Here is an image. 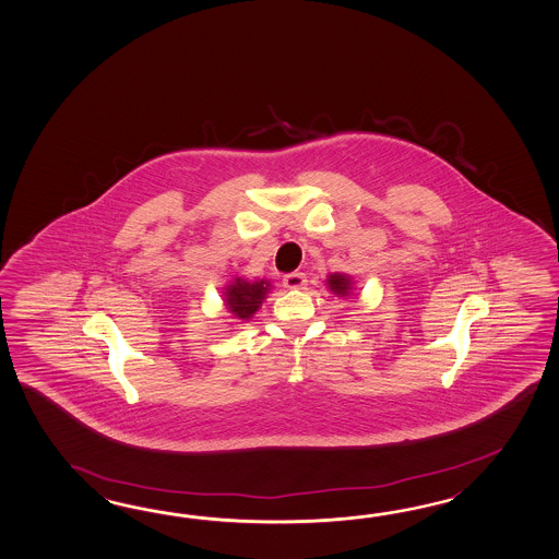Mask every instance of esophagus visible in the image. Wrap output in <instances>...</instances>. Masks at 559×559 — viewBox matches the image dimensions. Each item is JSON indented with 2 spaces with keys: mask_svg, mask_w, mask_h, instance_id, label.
Returning a JSON list of instances; mask_svg holds the SVG:
<instances>
[{
  "mask_svg": "<svg viewBox=\"0 0 559 559\" xmlns=\"http://www.w3.org/2000/svg\"><path fill=\"white\" fill-rule=\"evenodd\" d=\"M283 285H285L286 288H305V286H307V276L302 273L285 274Z\"/></svg>",
  "mask_w": 559,
  "mask_h": 559,
  "instance_id": "1",
  "label": "esophagus"
}]
</instances>
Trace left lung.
<instances>
[{"instance_id":"left-lung-1","label":"left lung","mask_w":559,"mask_h":559,"mask_svg":"<svg viewBox=\"0 0 559 559\" xmlns=\"http://www.w3.org/2000/svg\"><path fill=\"white\" fill-rule=\"evenodd\" d=\"M326 285H329V288H331L335 295H338V297H348V293L353 290V283H350V276H347V274H329Z\"/></svg>"}]
</instances>
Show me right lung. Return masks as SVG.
<instances>
[{
	"label": "right lung",
	"mask_w": 559,
	"mask_h": 559,
	"mask_svg": "<svg viewBox=\"0 0 559 559\" xmlns=\"http://www.w3.org/2000/svg\"><path fill=\"white\" fill-rule=\"evenodd\" d=\"M271 290L269 281H247L242 276H236L230 285L224 288V305L228 312L238 321H249L250 317L261 309L262 300Z\"/></svg>",
	"instance_id": "add662e5"
}]
</instances>
